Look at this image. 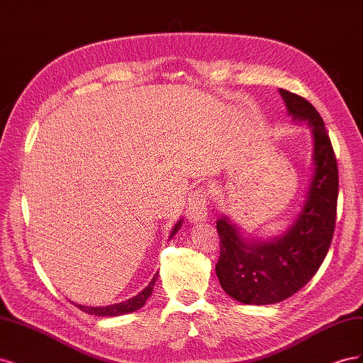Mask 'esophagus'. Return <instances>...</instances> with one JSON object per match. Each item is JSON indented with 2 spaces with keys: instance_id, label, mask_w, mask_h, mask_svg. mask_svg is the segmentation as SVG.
<instances>
[{
  "instance_id": "obj_1",
  "label": "esophagus",
  "mask_w": 363,
  "mask_h": 363,
  "mask_svg": "<svg viewBox=\"0 0 363 363\" xmlns=\"http://www.w3.org/2000/svg\"><path fill=\"white\" fill-rule=\"evenodd\" d=\"M189 221H201L207 216V192L204 188H199L191 194L188 206H186Z\"/></svg>"
}]
</instances>
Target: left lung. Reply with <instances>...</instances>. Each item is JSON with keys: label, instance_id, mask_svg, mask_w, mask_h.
<instances>
[{"label": "left lung", "instance_id": "left-lung-1", "mask_svg": "<svg viewBox=\"0 0 363 363\" xmlns=\"http://www.w3.org/2000/svg\"><path fill=\"white\" fill-rule=\"evenodd\" d=\"M295 121H306L313 135L315 174L307 200L289 232L271 242L248 244L227 218H219L216 276L232 298L245 304H272L289 298L320 269L330 248L339 191L336 156L316 108L303 98L280 89Z\"/></svg>", "mask_w": 363, "mask_h": 363}]
</instances>
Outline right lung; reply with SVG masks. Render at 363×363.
Segmentation results:
<instances>
[{
    "instance_id": "1",
    "label": "right lung",
    "mask_w": 363,
    "mask_h": 363,
    "mask_svg": "<svg viewBox=\"0 0 363 363\" xmlns=\"http://www.w3.org/2000/svg\"><path fill=\"white\" fill-rule=\"evenodd\" d=\"M182 223H179L177 225H175V228L172 230L171 236L177 232L179 227H180ZM156 279H157V274L155 277H152V280L150 281L148 286L139 292L136 296H133V298H130L124 303H119V304H113V306H106V307H87V306H80L77 304V307H79L80 311L86 312V313H91V315H96V316H118V315H124V313H130V312H135L138 309H140L142 306L145 304V301L150 298V295L152 294V286H155L156 283Z\"/></svg>"
}]
</instances>
